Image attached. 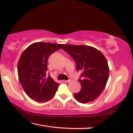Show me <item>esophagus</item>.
<instances>
[{
	"label": "esophagus",
	"instance_id": "esophagus-1",
	"mask_svg": "<svg viewBox=\"0 0 133 133\" xmlns=\"http://www.w3.org/2000/svg\"><path fill=\"white\" fill-rule=\"evenodd\" d=\"M70 81H71V80H65L64 82V83H69Z\"/></svg>",
	"mask_w": 133,
	"mask_h": 133
}]
</instances>
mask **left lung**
Masks as SVG:
<instances>
[{
  "label": "left lung",
  "instance_id": "1",
  "mask_svg": "<svg viewBox=\"0 0 133 133\" xmlns=\"http://www.w3.org/2000/svg\"><path fill=\"white\" fill-rule=\"evenodd\" d=\"M62 49L75 61L77 71H82V79H78L81 89L74 97L83 104L93 101L103 91L108 80L109 69L105 57L89 46L66 45Z\"/></svg>",
  "mask_w": 133,
  "mask_h": 133
}]
</instances>
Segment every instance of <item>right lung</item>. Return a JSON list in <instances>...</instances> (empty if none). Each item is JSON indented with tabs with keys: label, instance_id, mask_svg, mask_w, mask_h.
Here are the masks:
<instances>
[{
	"label": "right lung",
	"instance_id": "right-lung-1",
	"mask_svg": "<svg viewBox=\"0 0 133 133\" xmlns=\"http://www.w3.org/2000/svg\"><path fill=\"white\" fill-rule=\"evenodd\" d=\"M63 44L36 42L29 45L18 62V79L26 95L38 102H46L54 96L59 84L47 75V62L54 52Z\"/></svg>",
	"mask_w": 133,
	"mask_h": 133
}]
</instances>
